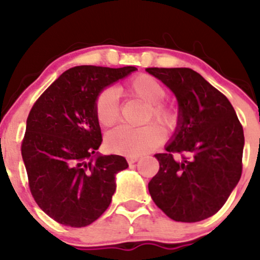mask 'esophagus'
I'll list each match as a JSON object with an SVG mask.
<instances>
[{"label": "esophagus", "mask_w": 260, "mask_h": 260, "mask_svg": "<svg viewBox=\"0 0 260 260\" xmlns=\"http://www.w3.org/2000/svg\"><path fill=\"white\" fill-rule=\"evenodd\" d=\"M138 159H140V156H128L127 157V161L129 165L135 164V162H137Z\"/></svg>", "instance_id": "34e87169"}]
</instances>
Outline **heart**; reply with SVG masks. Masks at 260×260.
<instances>
[{
	"instance_id": "1",
	"label": "heart",
	"mask_w": 260,
	"mask_h": 260,
	"mask_svg": "<svg viewBox=\"0 0 260 260\" xmlns=\"http://www.w3.org/2000/svg\"><path fill=\"white\" fill-rule=\"evenodd\" d=\"M120 94L131 98H138L145 102L147 111L145 122L156 120L166 128H172L176 123V112L170 104L162 102L166 96V88L147 74H141L125 81L117 89ZM94 113L96 120L103 127H111L119 118L117 93L111 88H106L96 95L94 103ZM165 133L154 123L142 127L119 125L107 135L106 145L112 152L122 154H142L152 151L164 142Z\"/></svg>"
}]
</instances>
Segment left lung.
Instances as JSON below:
<instances>
[{
	"mask_svg": "<svg viewBox=\"0 0 260 260\" xmlns=\"http://www.w3.org/2000/svg\"><path fill=\"white\" fill-rule=\"evenodd\" d=\"M146 70L179 102L176 132L166 152L154 154L159 170L149 181V195L175 221L208 219L226 203L242 176V124L226 96L192 69Z\"/></svg>",
	"mask_w": 260,
	"mask_h": 260,
	"instance_id": "1",
	"label": "left lung"
}]
</instances>
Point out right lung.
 I'll return each instance as SVG.
<instances>
[{
    "label": "right lung",
    "mask_w": 260,
    "mask_h": 260,
    "mask_svg": "<svg viewBox=\"0 0 260 260\" xmlns=\"http://www.w3.org/2000/svg\"><path fill=\"white\" fill-rule=\"evenodd\" d=\"M135 67L81 65L62 73L35 102L26 120L21 154L36 204L59 224L83 228L108 209L115 175L124 157L102 156V132L94 113L106 86Z\"/></svg>",
    "instance_id": "obj_1"
}]
</instances>
